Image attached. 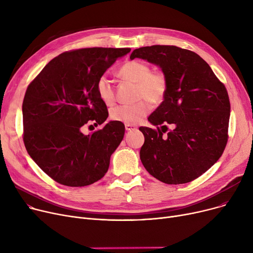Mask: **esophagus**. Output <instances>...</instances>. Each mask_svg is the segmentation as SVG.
<instances>
[{
    "mask_svg": "<svg viewBox=\"0 0 253 253\" xmlns=\"http://www.w3.org/2000/svg\"><path fill=\"white\" fill-rule=\"evenodd\" d=\"M125 129H126L127 131H131V130L136 129V126H135V125H131V124H126V125H125Z\"/></svg>",
    "mask_w": 253,
    "mask_h": 253,
    "instance_id": "obj_1",
    "label": "esophagus"
}]
</instances>
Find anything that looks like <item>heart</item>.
I'll return each instance as SVG.
<instances>
[{
  "instance_id": "1",
  "label": "heart",
  "mask_w": 253,
  "mask_h": 253,
  "mask_svg": "<svg viewBox=\"0 0 253 253\" xmlns=\"http://www.w3.org/2000/svg\"><path fill=\"white\" fill-rule=\"evenodd\" d=\"M119 75L125 81L136 84V98L140 99L134 104L118 105L110 116L116 122L134 125L139 123L151 110V103L161 102L167 90V80L162 73H152L151 66L142 61L130 60L124 63ZM96 91L100 100L105 105H113L116 93L113 81L108 75H101L96 83Z\"/></svg>"
}]
</instances>
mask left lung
I'll return each instance as SVG.
<instances>
[{
    "label": "left lung",
    "instance_id": "8db88e82",
    "mask_svg": "<svg viewBox=\"0 0 253 253\" xmlns=\"http://www.w3.org/2000/svg\"><path fill=\"white\" fill-rule=\"evenodd\" d=\"M134 58L158 65L167 80L164 99L148 119L157 130L139 128L144 135L141 163L162 182H190L216 163L227 144L231 111L227 89L209 64L187 49L141 47L131 53L130 59ZM166 124L174 130L163 136Z\"/></svg>",
    "mask_w": 253,
    "mask_h": 253
}]
</instances>
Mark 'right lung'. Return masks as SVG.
I'll return each instance as SVG.
<instances>
[{
    "label": "right lung",
    "instance_id": "add662e5",
    "mask_svg": "<svg viewBox=\"0 0 253 253\" xmlns=\"http://www.w3.org/2000/svg\"><path fill=\"white\" fill-rule=\"evenodd\" d=\"M130 48H85L48 62L26 89L22 103L23 141L35 163L68 187H85L104 176L125 126L110 121L85 135L88 123L109 117L96 83Z\"/></svg>",
    "mask_w": 253,
    "mask_h": 253
}]
</instances>
